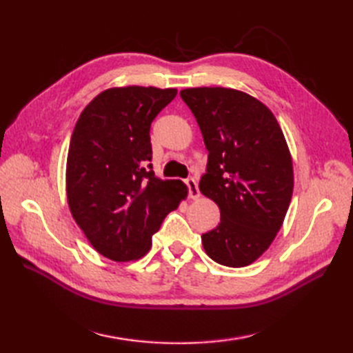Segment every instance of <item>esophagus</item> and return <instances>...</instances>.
<instances>
[{
    "label": "esophagus",
    "instance_id": "34e87169",
    "mask_svg": "<svg viewBox=\"0 0 353 353\" xmlns=\"http://www.w3.org/2000/svg\"><path fill=\"white\" fill-rule=\"evenodd\" d=\"M185 183H186V186H188V196H190V199H192V200L199 199L200 197V191H199L197 182L194 181L192 177H190V179H186Z\"/></svg>",
    "mask_w": 353,
    "mask_h": 353
}]
</instances>
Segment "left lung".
Wrapping results in <instances>:
<instances>
[{
	"label": "left lung",
	"mask_w": 353,
	"mask_h": 353,
	"mask_svg": "<svg viewBox=\"0 0 353 353\" xmlns=\"http://www.w3.org/2000/svg\"><path fill=\"white\" fill-rule=\"evenodd\" d=\"M181 97L209 153L199 188L221 216L201 235L203 249L221 265H250L273 243L292 196V161L281 125L264 103L236 89L188 88Z\"/></svg>",
	"instance_id": "1"
}]
</instances>
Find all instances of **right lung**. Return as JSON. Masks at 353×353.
Returning <instances> with one entry per match:
<instances>
[{
	"instance_id": "1",
	"label": "right lung",
	"mask_w": 353,
	"mask_h": 353,
	"mask_svg": "<svg viewBox=\"0 0 353 353\" xmlns=\"http://www.w3.org/2000/svg\"><path fill=\"white\" fill-rule=\"evenodd\" d=\"M177 89L109 88L81 112L66 159V199L94 249L115 262L152 247L165 216L186 199L181 181L152 170L150 125Z\"/></svg>"
}]
</instances>
